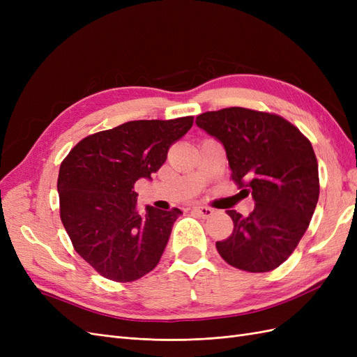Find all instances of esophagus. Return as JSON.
Instances as JSON below:
<instances>
[{
    "mask_svg": "<svg viewBox=\"0 0 357 357\" xmlns=\"http://www.w3.org/2000/svg\"><path fill=\"white\" fill-rule=\"evenodd\" d=\"M192 211L197 213L198 215H201V218H204V219L211 218V215H213V210L208 208V207H204V205H195V207H192Z\"/></svg>",
    "mask_w": 357,
    "mask_h": 357,
    "instance_id": "34e87169",
    "label": "esophagus"
}]
</instances>
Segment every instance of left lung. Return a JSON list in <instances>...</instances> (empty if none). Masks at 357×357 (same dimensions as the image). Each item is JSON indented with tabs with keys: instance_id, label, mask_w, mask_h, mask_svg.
<instances>
[{
	"instance_id": "8db88e82",
	"label": "left lung",
	"mask_w": 357,
	"mask_h": 357,
	"mask_svg": "<svg viewBox=\"0 0 357 357\" xmlns=\"http://www.w3.org/2000/svg\"><path fill=\"white\" fill-rule=\"evenodd\" d=\"M226 150L232 180L255 210L226 211L234 231L219 255L248 273H268L294 253L319 201V165L310 139L278 114L229 107L197 116Z\"/></svg>"
}]
</instances>
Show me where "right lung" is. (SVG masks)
<instances>
[{"mask_svg":"<svg viewBox=\"0 0 357 357\" xmlns=\"http://www.w3.org/2000/svg\"><path fill=\"white\" fill-rule=\"evenodd\" d=\"M193 116L132 121L83 138L62 160L59 211L74 250L96 273L119 283L142 278L159 264L181 211L137 208L139 178H152Z\"/></svg>","mask_w":357,"mask_h":357,"instance_id":"obj_1","label":"right lung"}]
</instances>
